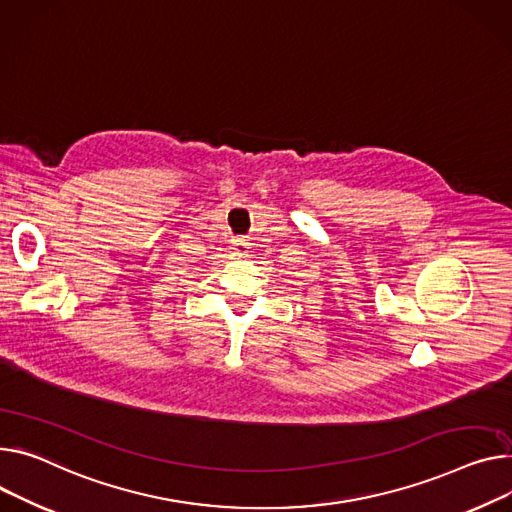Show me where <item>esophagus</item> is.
<instances>
[{"label": "esophagus", "instance_id": "1", "mask_svg": "<svg viewBox=\"0 0 512 512\" xmlns=\"http://www.w3.org/2000/svg\"><path fill=\"white\" fill-rule=\"evenodd\" d=\"M248 248H250V242L244 238V235H242V238H235L233 240V250L238 252V254H246Z\"/></svg>", "mask_w": 512, "mask_h": 512}]
</instances>
